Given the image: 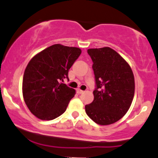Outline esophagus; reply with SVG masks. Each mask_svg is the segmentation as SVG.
Instances as JSON below:
<instances>
[{"instance_id":"obj_1","label":"esophagus","mask_w":158,"mask_h":158,"mask_svg":"<svg viewBox=\"0 0 158 158\" xmlns=\"http://www.w3.org/2000/svg\"><path fill=\"white\" fill-rule=\"evenodd\" d=\"M76 92H77L78 94H82V93L84 92V91L82 90V89H77V90H76Z\"/></svg>"}]
</instances>
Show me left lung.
Instances as JSON below:
<instances>
[{
	"instance_id": "left-lung-1",
	"label": "left lung",
	"mask_w": 158,
	"mask_h": 158,
	"mask_svg": "<svg viewBox=\"0 0 158 158\" xmlns=\"http://www.w3.org/2000/svg\"><path fill=\"white\" fill-rule=\"evenodd\" d=\"M92 60L96 89L94 101L85 105L87 115L97 124L110 125L127 114L133 100L135 79L129 64L109 47L88 49Z\"/></svg>"
}]
</instances>
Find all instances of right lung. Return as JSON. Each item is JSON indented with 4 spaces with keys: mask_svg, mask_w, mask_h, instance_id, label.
<instances>
[{
    "mask_svg": "<svg viewBox=\"0 0 158 158\" xmlns=\"http://www.w3.org/2000/svg\"><path fill=\"white\" fill-rule=\"evenodd\" d=\"M81 52L79 48L56 44L31 58L23 75V95L33 115L51 120L65 112L76 90L63 82Z\"/></svg>",
    "mask_w": 158,
    "mask_h": 158,
    "instance_id": "add662e5",
    "label": "right lung"
}]
</instances>
